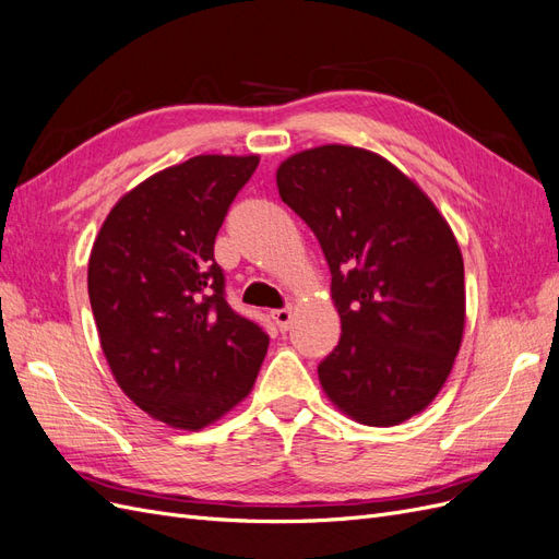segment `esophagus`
Wrapping results in <instances>:
<instances>
[{"mask_svg":"<svg viewBox=\"0 0 559 559\" xmlns=\"http://www.w3.org/2000/svg\"><path fill=\"white\" fill-rule=\"evenodd\" d=\"M273 319H275V324L280 326V331H286V329L292 326L294 308H282V310H275V312H273Z\"/></svg>","mask_w":559,"mask_h":559,"instance_id":"1","label":"esophagus"}]
</instances>
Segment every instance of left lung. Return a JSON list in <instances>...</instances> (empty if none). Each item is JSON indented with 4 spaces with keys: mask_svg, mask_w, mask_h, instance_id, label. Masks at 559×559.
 Instances as JSON below:
<instances>
[{
    "mask_svg": "<svg viewBox=\"0 0 559 559\" xmlns=\"http://www.w3.org/2000/svg\"><path fill=\"white\" fill-rule=\"evenodd\" d=\"M277 191L324 249L341 343L319 364L349 419L394 427L441 392L466 324L464 261L417 181L361 146L321 144L280 163Z\"/></svg>",
    "mask_w": 559,
    "mask_h": 559,
    "instance_id": "8db88e82",
    "label": "left lung"
}]
</instances>
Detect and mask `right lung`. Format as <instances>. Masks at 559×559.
<instances>
[{"instance_id":"right-lung-1","label":"right lung","mask_w":559,"mask_h":559,"mask_svg":"<svg viewBox=\"0 0 559 559\" xmlns=\"http://www.w3.org/2000/svg\"><path fill=\"white\" fill-rule=\"evenodd\" d=\"M259 156L202 154L118 198L88 259V296L123 394L163 425L200 431L245 401L267 352L233 312L214 240Z\"/></svg>"}]
</instances>
